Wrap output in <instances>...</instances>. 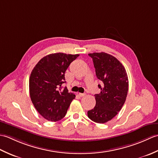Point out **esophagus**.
<instances>
[{
    "label": "esophagus",
    "instance_id": "esophagus-1",
    "mask_svg": "<svg viewBox=\"0 0 158 158\" xmlns=\"http://www.w3.org/2000/svg\"><path fill=\"white\" fill-rule=\"evenodd\" d=\"M79 96L83 97V96H85V93H79Z\"/></svg>",
    "mask_w": 158,
    "mask_h": 158
}]
</instances>
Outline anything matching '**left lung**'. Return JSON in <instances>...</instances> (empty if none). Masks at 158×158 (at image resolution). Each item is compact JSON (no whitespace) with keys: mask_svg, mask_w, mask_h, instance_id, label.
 I'll return each mask as SVG.
<instances>
[{"mask_svg":"<svg viewBox=\"0 0 158 158\" xmlns=\"http://www.w3.org/2000/svg\"><path fill=\"white\" fill-rule=\"evenodd\" d=\"M88 55L102 85H98L100 93L94 95L96 106L88 110V116L96 123H105L122 109L128 92V78L124 66L114 56L105 52Z\"/></svg>","mask_w":158,"mask_h":158,"instance_id":"8db88e82","label":"left lung"}]
</instances>
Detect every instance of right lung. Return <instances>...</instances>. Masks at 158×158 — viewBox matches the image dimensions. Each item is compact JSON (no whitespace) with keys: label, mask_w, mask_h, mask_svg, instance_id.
I'll use <instances>...</instances> for the list:
<instances>
[{"label":"right lung","mask_w":158,"mask_h":158,"mask_svg":"<svg viewBox=\"0 0 158 158\" xmlns=\"http://www.w3.org/2000/svg\"><path fill=\"white\" fill-rule=\"evenodd\" d=\"M79 55L52 53L43 57L32 70L29 91L35 109L45 119L58 122L66 115L75 95L69 93L64 74L70 64Z\"/></svg>","instance_id":"add662e5"}]
</instances>
